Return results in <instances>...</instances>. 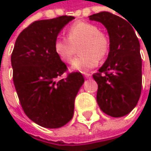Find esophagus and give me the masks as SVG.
I'll list each match as a JSON object with an SVG mask.
<instances>
[{"label": "esophagus", "instance_id": "obj_1", "mask_svg": "<svg viewBox=\"0 0 151 151\" xmlns=\"http://www.w3.org/2000/svg\"><path fill=\"white\" fill-rule=\"evenodd\" d=\"M84 75H85V77H86V78H90L92 77V75H91L90 73H84Z\"/></svg>", "mask_w": 151, "mask_h": 151}]
</instances>
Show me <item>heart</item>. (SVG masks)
I'll use <instances>...</instances> for the list:
<instances>
[{
  "label": "heart",
  "instance_id": "b5f03b06",
  "mask_svg": "<svg viewBox=\"0 0 151 151\" xmlns=\"http://www.w3.org/2000/svg\"><path fill=\"white\" fill-rule=\"evenodd\" d=\"M67 37H58L54 42V51L65 63H71L79 47V57L72 64V69L86 72L99 64L109 52L108 36L100 30L99 27L88 22H77L67 29Z\"/></svg>",
  "mask_w": 151,
  "mask_h": 151
}]
</instances>
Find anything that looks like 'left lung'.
I'll use <instances>...</instances> for the list:
<instances>
[{"label": "left lung", "instance_id": "left-lung-1", "mask_svg": "<svg viewBox=\"0 0 151 151\" xmlns=\"http://www.w3.org/2000/svg\"><path fill=\"white\" fill-rule=\"evenodd\" d=\"M89 19L105 26L110 40L107 58L93 75L98 84L97 103L107 115L122 117L135 108L142 91V58L136 29L106 11Z\"/></svg>", "mask_w": 151, "mask_h": 151}]
</instances>
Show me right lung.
Returning <instances> with one entry per match:
<instances>
[{
    "instance_id": "obj_1",
    "label": "right lung",
    "mask_w": 151,
    "mask_h": 151,
    "mask_svg": "<svg viewBox=\"0 0 151 151\" xmlns=\"http://www.w3.org/2000/svg\"><path fill=\"white\" fill-rule=\"evenodd\" d=\"M73 16L62 15L32 22L18 36L11 55L13 81L22 107L35 123L58 129L69 122L74 101L85 79L67 70L54 51V42Z\"/></svg>"
}]
</instances>
